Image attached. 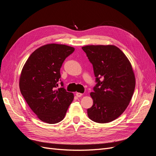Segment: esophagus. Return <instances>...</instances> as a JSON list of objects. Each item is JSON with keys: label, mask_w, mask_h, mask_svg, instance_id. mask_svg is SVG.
<instances>
[{"label": "esophagus", "mask_w": 156, "mask_h": 156, "mask_svg": "<svg viewBox=\"0 0 156 156\" xmlns=\"http://www.w3.org/2000/svg\"><path fill=\"white\" fill-rule=\"evenodd\" d=\"M76 96H77V97L80 98V97H81V96H83V94L79 93V92H77V93H76Z\"/></svg>", "instance_id": "obj_1"}]
</instances>
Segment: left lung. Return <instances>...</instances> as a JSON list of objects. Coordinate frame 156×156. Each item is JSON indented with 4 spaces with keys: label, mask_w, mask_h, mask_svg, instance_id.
<instances>
[{
    "label": "left lung",
    "mask_w": 156,
    "mask_h": 156,
    "mask_svg": "<svg viewBox=\"0 0 156 156\" xmlns=\"http://www.w3.org/2000/svg\"><path fill=\"white\" fill-rule=\"evenodd\" d=\"M82 49L93 66L96 83L88 116L97 123H108L119 117L131 100L135 87L133 69L115 45H87Z\"/></svg>",
    "instance_id": "1"
}]
</instances>
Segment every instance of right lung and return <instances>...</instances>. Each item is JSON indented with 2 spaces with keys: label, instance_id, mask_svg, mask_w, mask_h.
Returning a JSON list of instances; mask_svg holds the SVG:
<instances>
[{
  "label": "right lung",
  "instance_id": "add662e5",
  "mask_svg": "<svg viewBox=\"0 0 156 156\" xmlns=\"http://www.w3.org/2000/svg\"><path fill=\"white\" fill-rule=\"evenodd\" d=\"M75 49L51 44L37 49L23 68L20 79L21 93L40 120L48 124L62 121L73 100V94L64 88L57 89L60 70L65 59Z\"/></svg>",
  "mask_w": 156,
  "mask_h": 156
}]
</instances>
